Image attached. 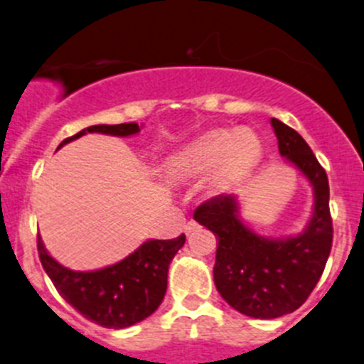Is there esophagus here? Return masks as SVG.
<instances>
[{"label":"esophagus","mask_w":364,"mask_h":364,"mask_svg":"<svg viewBox=\"0 0 364 364\" xmlns=\"http://www.w3.org/2000/svg\"><path fill=\"white\" fill-rule=\"evenodd\" d=\"M197 228H199V224H197L196 220H190V222H186V225H185V232H186V235H188V232L196 231Z\"/></svg>","instance_id":"1"}]
</instances>
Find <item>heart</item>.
Returning <instances> with one entry per match:
<instances>
[{"label": "heart", "mask_w": 364, "mask_h": 364, "mask_svg": "<svg viewBox=\"0 0 364 364\" xmlns=\"http://www.w3.org/2000/svg\"><path fill=\"white\" fill-rule=\"evenodd\" d=\"M261 158V142L252 132L213 129L171 158L172 171L183 176L215 172V186L228 188L247 174Z\"/></svg>", "instance_id": "b5f03b06"}]
</instances>
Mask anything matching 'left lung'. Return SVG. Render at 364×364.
Segmentation results:
<instances>
[{"mask_svg": "<svg viewBox=\"0 0 364 364\" xmlns=\"http://www.w3.org/2000/svg\"><path fill=\"white\" fill-rule=\"evenodd\" d=\"M281 156L288 158L315 193V208L304 232L272 240L250 231L238 218L235 196H217L193 211V218L217 238L213 279L218 294L236 311L252 318H277L308 301L333 247L329 179L311 147L290 126L270 121Z\"/></svg>", "mask_w": 364, "mask_h": 364, "instance_id": "8db88e82", "label": "left lung"}]
</instances>
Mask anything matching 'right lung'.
<instances>
[{"instance_id":"1","label":"right lung","mask_w":364,"mask_h":364,"mask_svg":"<svg viewBox=\"0 0 364 364\" xmlns=\"http://www.w3.org/2000/svg\"><path fill=\"white\" fill-rule=\"evenodd\" d=\"M139 132L136 122L90 126L65 139L58 147L85 133L129 136ZM185 235L174 240H149L119 263L94 272H74L62 267L49 256L41 236L37 249L46 274L76 311L107 329H124L153 315L161 304L167 291L168 264L185 245Z\"/></svg>"}]
</instances>
